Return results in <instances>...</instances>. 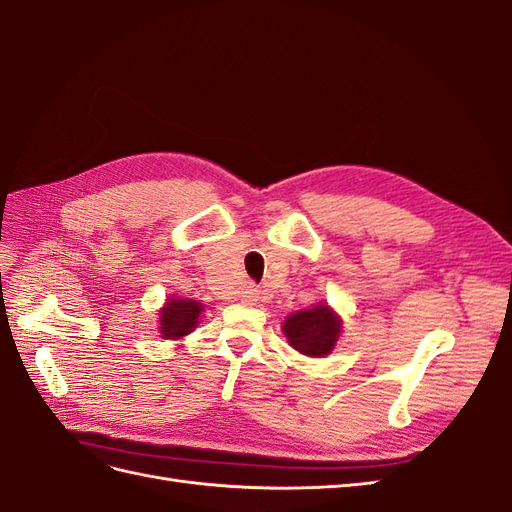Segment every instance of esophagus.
I'll use <instances>...</instances> for the list:
<instances>
[{"instance_id":"esophagus-1","label":"esophagus","mask_w":512,"mask_h":512,"mask_svg":"<svg viewBox=\"0 0 512 512\" xmlns=\"http://www.w3.org/2000/svg\"><path fill=\"white\" fill-rule=\"evenodd\" d=\"M241 297H243L245 303H256V301H258V288L252 286V284H247V286L243 288Z\"/></svg>"}]
</instances>
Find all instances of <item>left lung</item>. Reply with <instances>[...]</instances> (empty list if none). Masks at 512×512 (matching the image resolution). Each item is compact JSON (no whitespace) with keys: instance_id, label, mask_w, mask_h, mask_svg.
Here are the masks:
<instances>
[{"instance_id":"8db88e82","label":"left lung","mask_w":512,"mask_h":512,"mask_svg":"<svg viewBox=\"0 0 512 512\" xmlns=\"http://www.w3.org/2000/svg\"><path fill=\"white\" fill-rule=\"evenodd\" d=\"M342 331L339 320L327 305H318L314 309H305L286 318L284 335L288 344L307 356L329 354Z\"/></svg>"}]
</instances>
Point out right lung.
<instances>
[{"label": "right lung", "instance_id": "right-lung-1", "mask_svg": "<svg viewBox=\"0 0 512 512\" xmlns=\"http://www.w3.org/2000/svg\"><path fill=\"white\" fill-rule=\"evenodd\" d=\"M200 312H203V305L196 301L168 299L166 307H162V314H160L162 337L164 339H179L183 335H188L198 324Z\"/></svg>", "mask_w": 512, "mask_h": 512}]
</instances>
